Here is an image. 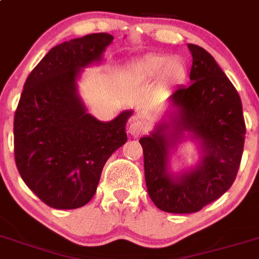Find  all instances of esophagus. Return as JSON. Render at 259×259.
I'll use <instances>...</instances> for the list:
<instances>
[{
  "label": "esophagus",
  "mask_w": 259,
  "mask_h": 259,
  "mask_svg": "<svg viewBox=\"0 0 259 259\" xmlns=\"http://www.w3.org/2000/svg\"><path fill=\"white\" fill-rule=\"evenodd\" d=\"M130 136L133 137H140L142 136L143 133H146L147 132V123L142 119H136L133 122L129 125V129H127Z\"/></svg>",
  "instance_id": "1"
}]
</instances>
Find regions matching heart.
Wrapping results in <instances>:
<instances>
[{
  "mask_svg": "<svg viewBox=\"0 0 259 259\" xmlns=\"http://www.w3.org/2000/svg\"><path fill=\"white\" fill-rule=\"evenodd\" d=\"M163 71L170 81H179L186 76V64L180 59H172L170 55L153 54L143 58L134 67L136 76L142 80L156 77Z\"/></svg>",
  "mask_w": 259,
  "mask_h": 259,
  "instance_id": "1",
  "label": "heart"
}]
</instances>
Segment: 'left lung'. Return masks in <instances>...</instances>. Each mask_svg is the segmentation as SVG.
I'll return each instance as SVG.
<instances>
[{
	"label": "left lung",
	"mask_w": 259,
	"mask_h": 259,
	"mask_svg": "<svg viewBox=\"0 0 259 259\" xmlns=\"http://www.w3.org/2000/svg\"><path fill=\"white\" fill-rule=\"evenodd\" d=\"M192 54L190 85L178 87L170 96L168 122L141 138L145 180L150 199L168 213H193L229 190L240 168L245 126L240 95L213 56L188 45ZM183 131L202 142V162L179 177L166 171L168 153Z\"/></svg>",
	"instance_id": "8db88e82"
}]
</instances>
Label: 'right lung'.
I'll use <instances>...</instances> for the list:
<instances>
[{
	"instance_id": "1",
	"label": "right lung",
	"mask_w": 259,
	"mask_h": 259,
	"mask_svg": "<svg viewBox=\"0 0 259 259\" xmlns=\"http://www.w3.org/2000/svg\"><path fill=\"white\" fill-rule=\"evenodd\" d=\"M113 40L89 34L52 47L27 76L14 116V158L26 186L55 209L85 205L109 156L127 140L125 110L110 122L89 113L76 93L82 67Z\"/></svg>"
}]
</instances>
